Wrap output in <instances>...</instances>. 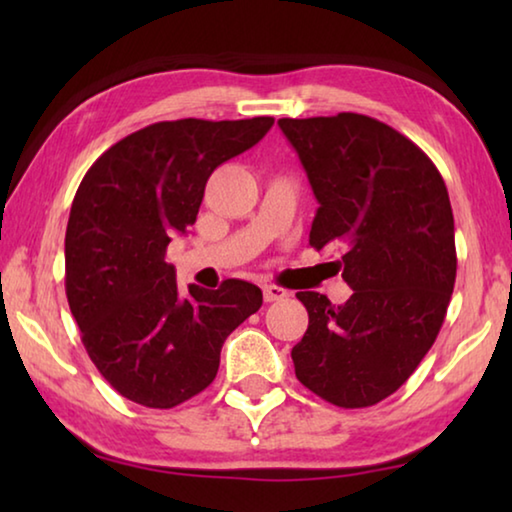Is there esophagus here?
Masks as SVG:
<instances>
[{"mask_svg": "<svg viewBox=\"0 0 512 512\" xmlns=\"http://www.w3.org/2000/svg\"><path fill=\"white\" fill-rule=\"evenodd\" d=\"M262 291H264V300L266 302H277V300L289 298V291L282 289V287H277V284H264Z\"/></svg>", "mask_w": 512, "mask_h": 512, "instance_id": "1", "label": "esophagus"}]
</instances>
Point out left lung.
Returning a JSON list of instances; mask_svg holds the SVG:
<instances>
[{"mask_svg":"<svg viewBox=\"0 0 512 512\" xmlns=\"http://www.w3.org/2000/svg\"><path fill=\"white\" fill-rule=\"evenodd\" d=\"M320 203L309 246L339 248L345 305L298 291L309 327L296 377L341 409L393 395L436 341L456 282L445 180L418 144L357 112L277 119Z\"/></svg>","mask_w":512,"mask_h":512,"instance_id":"left-lung-1","label":"left lung"}]
</instances>
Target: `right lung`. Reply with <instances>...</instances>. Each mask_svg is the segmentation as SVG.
<instances>
[{
    "label": "right lung",
    "instance_id": "1",
    "mask_svg": "<svg viewBox=\"0 0 512 512\" xmlns=\"http://www.w3.org/2000/svg\"><path fill=\"white\" fill-rule=\"evenodd\" d=\"M273 121H158L112 144L76 189L67 302L92 363L126 400L149 409L192 400L214 381L232 329L262 307V291L244 280L183 293L167 246L194 225L212 171Z\"/></svg>",
    "mask_w": 512,
    "mask_h": 512
}]
</instances>
